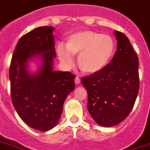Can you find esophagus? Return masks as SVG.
Segmentation results:
<instances>
[{"instance_id": "34e87169", "label": "esophagus", "mask_w": 150, "mask_h": 150, "mask_svg": "<svg viewBox=\"0 0 150 150\" xmlns=\"http://www.w3.org/2000/svg\"><path fill=\"white\" fill-rule=\"evenodd\" d=\"M80 82H81V79H80L79 76H76V78H75V83H76V84H79Z\"/></svg>"}]
</instances>
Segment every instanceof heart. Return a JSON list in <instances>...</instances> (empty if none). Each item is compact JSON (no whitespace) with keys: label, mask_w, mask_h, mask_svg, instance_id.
Instances as JSON below:
<instances>
[{"label":"heart","mask_w":150,"mask_h":150,"mask_svg":"<svg viewBox=\"0 0 150 150\" xmlns=\"http://www.w3.org/2000/svg\"><path fill=\"white\" fill-rule=\"evenodd\" d=\"M66 48L58 47V58L67 67L74 65L72 55H78V66L84 73L94 74L105 68L115 52V44L109 35L90 30L71 35L66 42Z\"/></svg>","instance_id":"1"}]
</instances>
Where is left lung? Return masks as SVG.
Masks as SVG:
<instances>
[{"instance_id":"obj_1","label":"left lung","mask_w":150,"mask_h":150,"mask_svg":"<svg viewBox=\"0 0 150 150\" xmlns=\"http://www.w3.org/2000/svg\"><path fill=\"white\" fill-rule=\"evenodd\" d=\"M117 50L105 68L81 78L87 90L88 111L102 127L122 122L134 105L139 90L138 58L124 34L115 31Z\"/></svg>"}]
</instances>
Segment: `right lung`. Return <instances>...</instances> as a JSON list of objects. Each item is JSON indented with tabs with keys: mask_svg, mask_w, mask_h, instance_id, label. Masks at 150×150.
<instances>
[{
	"mask_svg": "<svg viewBox=\"0 0 150 150\" xmlns=\"http://www.w3.org/2000/svg\"><path fill=\"white\" fill-rule=\"evenodd\" d=\"M53 31L50 26L39 27L21 37L9 68L12 104L23 122L40 131L57 125L65 100L75 88L76 76L53 69L56 56ZM37 55L43 64L37 74H31L26 63Z\"/></svg>",
	"mask_w": 150,
	"mask_h": 150,
	"instance_id": "right-lung-1",
	"label": "right lung"
}]
</instances>
